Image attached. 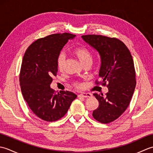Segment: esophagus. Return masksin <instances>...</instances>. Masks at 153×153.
<instances>
[{
	"label": "esophagus",
	"instance_id": "esophagus-1",
	"mask_svg": "<svg viewBox=\"0 0 153 153\" xmlns=\"http://www.w3.org/2000/svg\"><path fill=\"white\" fill-rule=\"evenodd\" d=\"M92 96V95L91 93H82V94H79L78 95L79 98H88V97H91Z\"/></svg>",
	"mask_w": 153,
	"mask_h": 153
}]
</instances>
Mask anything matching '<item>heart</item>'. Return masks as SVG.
Returning a JSON list of instances; mask_svg holds the SVG:
<instances>
[{
	"mask_svg": "<svg viewBox=\"0 0 153 153\" xmlns=\"http://www.w3.org/2000/svg\"><path fill=\"white\" fill-rule=\"evenodd\" d=\"M74 53L79 58V60L83 64H85L86 62H88L92 61L91 53V52L89 51V49H87L85 47H80L75 48L74 50ZM65 60H66V55H65L64 53H62L58 55L56 63L58 70L60 71L64 70ZM74 86L75 87V88H76L77 89H81L83 88L84 85L83 83L78 82V81H76V82H75L74 83Z\"/></svg>",
	"mask_w": 153,
	"mask_h": 153,
	"instance_id": "heart-1",
	"label": "heart"
}]
</instances>
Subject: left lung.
<instances>
[{
    "label": "left lung",
    "mask_w": 153,
    "mask_h": 153,
    "mask_svg": "<svg viewBox=\"0 0 153 153\" xmlns=\"http://www.w3.org/2000/svg\"><path fill=\"white\" fill-rule=\"evenodd\" d=\"M82 37L100 56L101 81L95 83L108 88L105 97L103 94H93L99 105L93 112V116L100 123H108L118 118L130 103L136 85L134 60L128 47L118 39L100 35Z\"/></svg>",
    "instance_id": "8db88e82"
}]
</instances>
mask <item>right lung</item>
<instances>
[{
    "label": "right lung",
    "mask_w": 153,
    "mask_h": 153,
    "mask_svg": "<svg viewBox=\"0 0 153 153\" xmlns=\"http://www.w3.org/2000/svg\"><path fill=\"white\" fill-rule=\"evenodd\" d=\"M76 35L55 33L38 39L27 48L23 57L19 83L24 99L35 115L47 122H54L67 113L76 94L60 91L57 94L50 87L58 71L57 58L70 39Z\"/></svg>",
    "instance_id": "add662e5"
}]
</instances>
